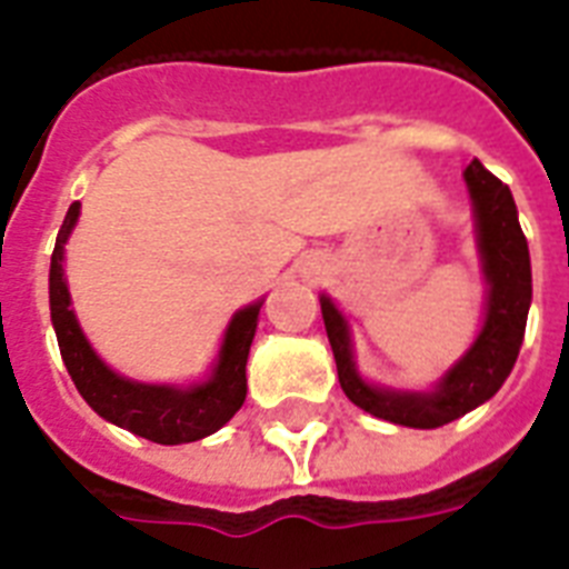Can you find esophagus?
Returning <instances> with one entry per match:
<instances>
[{
	"label": "esophagus",
	"instance_id": "34e87169",
	"mask_svg": "<svg viewBox=\"0 0 569 569\" xmlns=\"http://www.w3.org/2000/svg\"><path fill=\"white\" fill-rule=\"evenodd\" d=\"M312 274H316V268H312Z\"/></svg>",
	"mask_w": 569,
	"mask_h": 569
}]
</instances>
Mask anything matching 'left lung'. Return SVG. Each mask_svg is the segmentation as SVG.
I'll use <instances>...</instances> for the list:
<instances>
[{
  "label": "left lung",
  "mask_w": 569,
  "mask_h": 569,
  "mask_svg": "<svg viewBox=\"0 0 569 569\" xmlns=\"http://www.w3.org/2000/svg\"><path fill=\"white\" fill-rule=\"evenodd\" d=\"M463 180L476 206L478 253L485 262L487 319L467 355L451 366L433 392H396L366 383L355 369L351 337L342 312L321 295V319L328 330L339 383L360 410L405 428H440L460 419L487 398H493L505 378L511 375L531 303V259L529 241L517 221L511 189L485 164L472 159Z\"/></svg>",
  "instance_id": "8db88e82"
}]
</instances>
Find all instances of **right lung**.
I'll list each match as a JSON object with an SVG mask.
<instances>
[{
    "label": "right lung",
    "mask_w": 569,
    "mask_h": 569,
    "mask_svg": "<svg viewBox=\"0 0 569 569\" xmlns=\"http://www.w3.org/2000/svg\"><path fill=\"white\" fill-rule=\"evenodd\" d=\"M79 218V203L67 209V218L58 232L52 262H49V310L56 328L61 360L73 378L79 396L109 422L127 428L150 442L180 446V442L203 440L209 433L230 422L236 410L248 396V366L250 342L257 333V316L262 303H250L232 316L221 355L212 369V378L189 389L156 387V383H136L120 378L93 355L88 346L73 310L64 280V241Z\"/></svg>",
    "instance_id": "add662e5"
}]
</instances>
